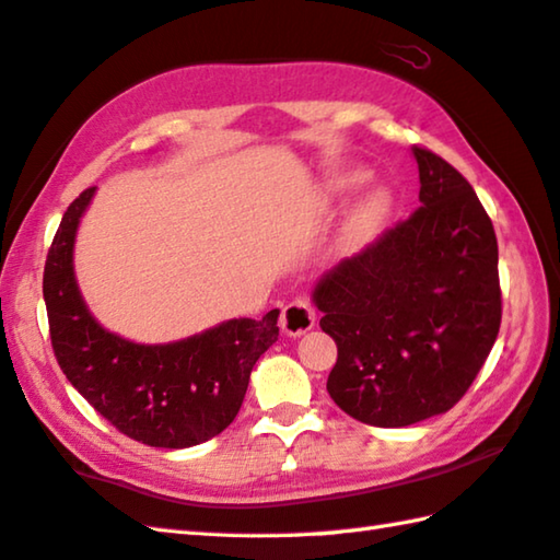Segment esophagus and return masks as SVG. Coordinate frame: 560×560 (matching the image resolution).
<instances>
[{"label": "esophagus", "instance_id": "34e87169", "mask_svg": "<svg viewBox=\"0 0 560 560\" xmlns=\"http://www.w3.org/2000/svg\"><path fill=\"white\" fill-rule=\"evenodd\" d=\"M315 305L307 299H295L281 311V329L289 337H301L315 327Z\"/></svg>", "mask_w": 560, "mask_h": 560}]
</instances>
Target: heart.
<instances>
[{
  "label": "heart",
  "mask_w": 560,
  "mask_h": 560,
  "mask_svg": "<svg viewBox=\"0 0 560 560\" xmlns=\"http://www.w3.org/2000/svg\"><path fill=\"white\" fill-rule=\"evenodd\" d=\"M363 180H365V175L361 171H347L337 177H331V189H335V192H343V189H351L355 185H361ZM385 209H387V199L380 192L368 195L351 213L349 225H347L349 241L361 243L363 237L371 235L377 229V223L383 221Z\"/></svg>",
  "instance_id": "1"
}]
</instances>
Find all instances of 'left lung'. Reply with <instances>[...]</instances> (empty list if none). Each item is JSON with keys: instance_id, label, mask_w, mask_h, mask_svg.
<instances>
[{"instance_id": "obj_1", "label": "left lung", "mask_w": 560, "mask_h": 560, "mask_svg": "<svg viewBox=\"0 0 560 560\" xmlns=\"http://www.w3.org/2000/svg\"><path fill=\"white\" fill-rule=\"evenodd\" d=\"M413 159L421 207L313 291L319 327L339 351L329 397L380 428L455 407L489 359L503 315L489 213L445 159L423 147Z\"/></svg>"}]
</instances>
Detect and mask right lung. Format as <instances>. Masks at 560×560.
<instances>
[{"mask_svg":"<svg viewBox=\"0 0 560 560\" xmlns=\"http://www.w3.org/2000/svg\"><path fill=\"white\" fill-rule=\"evenodd\" d=\"M96 187L65 211L43 273L55 359L79 395L127 438L183 450L229 428L241 411L249 371L279 339V311L229 319L173 343H135L103 329L74 279V237Z\"/></svg>","mask_w":560,"mask_h":560,"instance_id":"right-lung-1","label":"right lung"}]
</instances>
